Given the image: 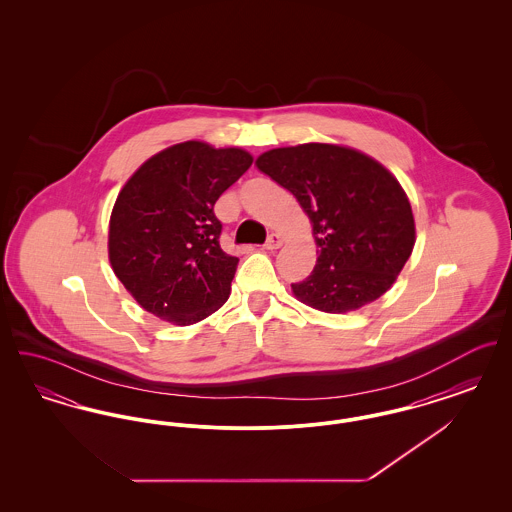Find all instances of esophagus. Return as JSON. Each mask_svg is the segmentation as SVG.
Returning <instances> with one entry per match:
<instances>
[{
	"label": "esophagus",
	"mask_w": 512,
	"mask_h": 512,
	"mask_svg": "<svg viewBox=\"0 0 512 512\" xmlns=\"http://www.w3.org/2000/svg\"><path fill=\"white\" fill-rule=\"evenodd\" d=\"M280 245H282V238H280L278 234H270V236H268L267 242H265L263 247L268 249V251H274V249H278Z\"/></svg>",
	"instance_id": "1"
}]
</instances>
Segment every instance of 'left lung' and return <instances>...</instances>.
Returning <instances> with one entry per match:
<instances>
[{
  "instance_id": "obj_1",
  "label": "left lung",
  "mask_w": 512,
  "mask_h": 512,
  "mask_svg": "<svg viewBox=\"0 0 512 512\" xmlns=\"http://www.w3.org/2000/svg\"><path fill=\"white\" fill-rule=\"evenodd\" d=\"M255 165L297 197L313 224L317 265L292 284L297 299L324 313H347L390 290L413 253L414 219L388 169L332 144L270 149Z\"/></svg>"
}]
</instances>
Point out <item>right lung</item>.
<instances>
[{"instance_id": "1", "label": "right lung", "mask_w": 512, "mask_h": 512, "mask_svg": "<svg viewBox=\"0 0 512 512\" xmlns=\"http://www.w3.org/2000/svg\"><path fill=\"white\" fill-rule=\"evenodd\" d=\"M253 163L238 147H167L124 184L109 222V261L147 313L199 322L230 295L238 257L220 249L215 203Z\"/></svg>"}]
</instances>
